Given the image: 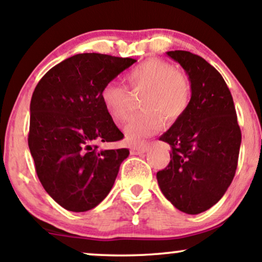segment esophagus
I'll return each mask as SVG.
<instances>
[{
	"instance_id": "esophagus-1",
	"label": "esophagus",
	"mask_w": 262,
	"mask_h": 262,
	"mask_svg": "<svg viewBox=\"0 0 262 262\" xmlns=\"http://www.w3.org/2000/svg\"><path fill=\"white\" fill-rule=\"evenodd\" d=\"M146 150H148V145H146V144H138V145L132 146L130 153L133 155H139V154L145 153Z\"/></svg>"
}]
</instances>
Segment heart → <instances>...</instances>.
Instances as JSON below:
<instances>
[{
  "mask_svg": "<svg viewBox=\"0 0 262 262\" xmlns=\"http://www.w3.org/2000/svg\"><path fill=\"white\" fill-rule=\"evenodd\" d=\"M132 88L145 89L140 100L143 112L124 128L125 139L137 144L159 132L168 123L177 122L188 111L191 102V84L183 72L171 63L149 58L126 73ZM100 102L108 116L117 123L128 120L132 98L128 89L116 80L105 83L100 89Z\"/></svg>",
  "mask_w": 262,
  "mask_h": 262,
  "instance_id": "obj_1",
  "label": "heart"
}]
</instances>
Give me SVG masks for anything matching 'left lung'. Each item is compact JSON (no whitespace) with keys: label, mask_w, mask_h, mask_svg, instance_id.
<instances>
[{"label":"left lung","mask_w":262,"mask_h":262,"mask_svg":"<svg viewBox=\"0 0 262 262\" xmlns=\"http://www.w3.org/2000/svg\"><path fill=\"white\" fill-rule=\"evenodd\" d=\"M166 54L189 76L191 102L185 114L159 138L171 146V153L157 179L175 208L196 215L215 205L234 179L241 130L232 96L219 72L191 52Z\"/></svg>","instance_id":"8db88e82"}]
</instances>
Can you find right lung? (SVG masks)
<instances>
[{"instance_id":"right-lung-1","label":"right lung","mask_w":262,"mask_h":262,"mask_svg":"<svg viewBox=\"0 0 262 262\" xmlns=\"http://www.w3.org/2000/svg\"><path fill=\"white\" fill-rule=\"evenodd\" d=\"M134 62L79 53L51 68L34 88L28 146L43 188L66 210L96 208L129 155L125 148H98L124 137L103 107L100 89Z\"/></svg>"}]
</instances>
